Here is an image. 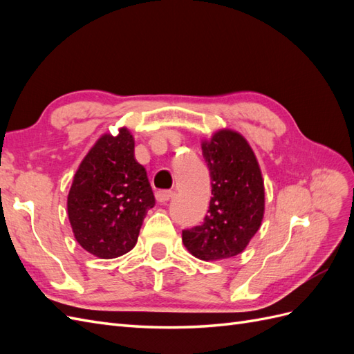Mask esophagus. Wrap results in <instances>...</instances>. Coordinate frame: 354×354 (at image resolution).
<instances>
[{
  "label": "esophagus",
  "instance_id": "1",
  "mask_svg": "<svg viewBox=\"0 0 354 354\" xmlns=\"http://www.w3.org/2000/svg\"><path fill=\"white\" fill-rule=\"evenodd\" d=\"M155 196H156L158 202H167V201L173 198V192H171V190H158Z\"/></svg>",
  "mask_w": 354,
  "mask_h": 354
}]
</instances>
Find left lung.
Here are the masks:
<instances>
[{"label": "left lung", "mask_w": 354, "mask_h": 354, "mask_svg": "<svg viewBox=\"0 0 354 354\" xmlns=\"http://www.w3.org/2000/svg\"><path fill=\"white\" fill-rule=\"evenodd\" d=\"M211 176L208 216L201 226L183 230L187 251L203 261L241 254L259 232L264 216V181L251 146L232 130L202 142Z\"/></svg>", "instance_id": "obj_1"}]
</instances>
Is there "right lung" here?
Listing matches in <instances>:
<instances>
[{
    "label": "right lung",
    "mask_w": 354,
    "mask_h": 354,
    "mask_svg": "<svg viewBox=\"0 0 354 354\" xmlns=\"http://www.w3.org/2000/svg\"><path fill=\"white\" fill-rule=\"evenodd\" d=\"M155 196L146 169L134 158V138L125 127L103 134L85 155L68 195L75 239L99 259L131 251Z\"/></svg>",
    "instance_id": "obj_1"
}]
</instances>
